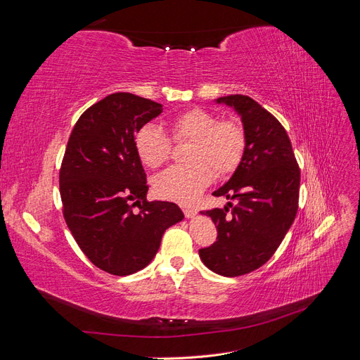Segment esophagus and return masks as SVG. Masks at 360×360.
I'll return each mask as SVG.
<instances>
[{"label":"esophagus","instance_id":"34e87169","mask_svg":"<svg viewBox=\"0 0 360 360\" xmlns=\"http://www.w3.org/2000/svg\"><path fill=\"white\" fill-rule=\"evenodd\" d=\"M183 212H184V216H186V217H192V216L197 214L198 209H195V207H184Z\"/></svg>","mask_w":360,"mask_h":360}]
</instances>
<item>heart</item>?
I'll return each mask as SVG.
<instances>
[{"label":"heart","instance_id":"heart-1","mask_svg":"<svg viewBox=\"0 0 360 360\" xmlns=\"http://www.w3.org/2000/svg\"><path fill=\"white\" fill-rule=\"evenodd\" d=\"M172 139L189 141L184 159L189 163L163 171L155 180V191L160 198L189 204L213 179H225L233 174L245 155L246 134L234 118L219 120L216 114L192 108L177 114L169 122ZM139 160L148 168H158L171 155V141L155 124L141 126L134 138Z\"/></svg>","mask_w":360,"mask_h":360}]
</instances>
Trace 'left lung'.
Wrapping results in <instances>:
<instances>
[{
    "instance_id": "8db88e82",
    "label": "left lung",
    "mask_w": 360,
    "mask_h": 360,
    "mask_svg": "<svg viewBox=\"0 0 360 360\" xmlns=\"http://www.w3.org/2000/svg\"><path fill=\"white\" fill-rule=\"evenodd\" d=\"M242 117L245 155L233 177L214 197L231 201L207 210L217 228L216 242L200 249L202 263L222 276H242L266 264L276 252L299 209L300 168L290 138L278 120L243 94L219 97Z\"/></svg>"
}]
</instances>
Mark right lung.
<instances>
[{"label": "right lung", "mask_w": 360, "mask_h": 360, "mask_svg": "<svg viewBox=\"0 0 360 360\" xmlns=\"http://www.w3.org/2000/svg\"><path fill=\"white\" fill-rule=\"evenodd\" d=\"M162 105L114 93L76 122L60 168L63 216L85 257L101 270L127 276L150 264L180 207L147 201V176L134 147L136 130Z\"/></svg>", "instance_id": "obj_1"}]
</instances>
